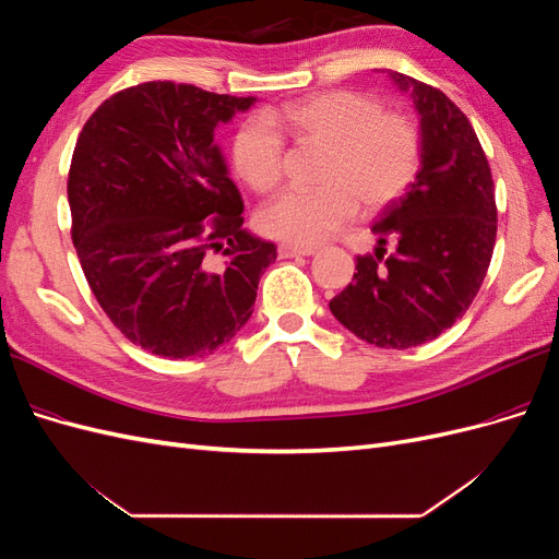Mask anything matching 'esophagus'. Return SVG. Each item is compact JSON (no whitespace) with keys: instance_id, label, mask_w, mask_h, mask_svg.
Returning a JSON list of instances; mask_svg holds the SVG:
<instances>
[{"instance_id":"34e87169","label":"esophagus","mask_w":559,"mask_h":559,"mask_svg":"<svg viewBox=\"0 0 559 559\" xmlns=\"http://www.w3.org/2000/svg\"><path fill=\"white\" fill-rule=\"evenodd\" d=\"M317 249L314 247H296V245H280L277 253L280 259H294V257H312Z\"/></svg>"}]
</instances>
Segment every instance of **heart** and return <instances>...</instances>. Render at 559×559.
I'll use <instances>...</instances> for the list:
<instances>
[{"label":"heart","mask_w":559,"mask_h":559,"mask_svg":"<svg viewBox=\"0 0 559 559\" xmlns=\"http://www.w3.org/2000/svg\"><path fill=\"white\" fill-rule=\"evenodd\" d=\"M326 151L317 189H289L270 200L259 224L270 238L314 247L347 226L357 207L378 212L413 183L421 132L408 114L384 111L376 97L354 91L319 93L267 116H251L233 138V167L253 191H273L284 173V138Z\"/></svg>","instance_id":"heart-1"}]
</instances>
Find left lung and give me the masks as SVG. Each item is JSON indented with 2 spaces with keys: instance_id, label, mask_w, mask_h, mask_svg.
Segmentation results:
<instances>
[{
  "instance_id": "1",
  "label": "left lung",
  "mask_w": 559,
  "mask_h": 559,
  "mask_svg": "<svg viewBox=\"0 0 559 559\" xmlns=\"http://www.w3.org/2000/svg\"><path fill=\"white\" fill-rule=\"evenodd\" d=\"M415 99L421 167L411 189L380 214L376 253L329 308L376 347L408 349L448 331L480 292L497 242L495 181L464 111L429 83L392 72ZM395 251L385 253V242Z\"/></svg>"
}]
</instances>
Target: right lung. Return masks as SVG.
<instances>
[{
  "mask_svg": "<svg viewBox=\"0 0 559 559\" xmlns=\"http://www.w3.org/2000/svg\"><path fill=\"white\" fill-rule=\"evenodd\" d=\"M253 99L146 81L105 99L76 140L67 198L83 275L111 324L158 357L228 343L277 259L242 230L245 202L214 146V128Z\"/></svg>",
  "mask_w": 559,
  "mask_h": 559,
  "instance_id": "add662e5",
  "label": "right lung"
}]
</instances>
